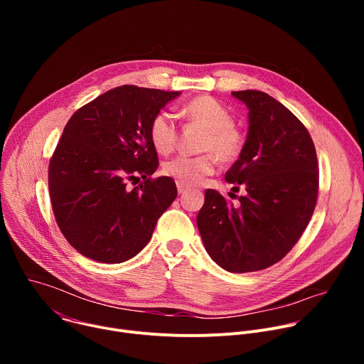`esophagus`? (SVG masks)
<instances>
[{
  "label": "esophagus",
  "mask_w": 364,
  "mask_h": 364,
  "mask_svg": "<svg viewBox=\"0 0 364 364\" xmlns=\"http://www.w3.org/2000/svg\"><path fill=\"white\" fill-rule=\"evenodd\" d=\"M177 190H178L180 194H183V193L187 191V187L184 184H181V183H177Z\"/></svg>",
  "instance_id": "obj_1"
}]
</instances>
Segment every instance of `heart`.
I'll return each instance as SVG.
<instances>
[{
    "label": "heart",
    "instance_id": "heart-1",
    "mask_svg": "<svg viewBox=\"0 0 364 364\" xmlns=\"http://www.w3.org/2000/svg\"><path fill=\"white\" fill-rule=\"evenodd\" d=\"M181 115L205 131L201 149L209 151L197 157H178L164 164V173L184 186H197L222 163H233L243 151L245 135L233 125L232 114L212 96H197L181 107ZM177 125L168 112H159L149 124V139L160 154H170L177 142Z\"/></svg>",
    "mask_w": 364,
    "mask_h": 364
}]
</instances>
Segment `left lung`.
Here are the masks:
<instances>
[{"label": "left lung", "mask_w": 364, "mask_h": 364, "mask_svg": "<svg viewBox=\"0 0 364 364\" xmlns=\"http://www.w3.org/2000/svg\"><path fill=\"white\" fill-rule=\"evenodd\" d=\"M232 96L247 108V135L236 163L225 176L243 187L233 204L205 190L197 215L204 247L228 272L265 269L292 249L314 213L318 163L313 139L281 102L261 90Z\"/></svg>", "instance_id": "obj_1"}]
</instances>
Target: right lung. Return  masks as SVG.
<instances>
[{
  "mask_svg": "<svg viewBox=\"0 0 364 364\" xmlns=\"http://www.w3.org/2000/svg\"><path fill=\"white\" fill-rule=\"evenodd\" d=\"M180 93L124 85L66 124L48 166V191L63 236L83 256L102 264L128 261L176 200L173 178H148L159 167L149 124ZM139 176L144 183L126 187Z\"/></svg>",
  "mask_w": 364,
  "mask_h": 364,
  "instance_id": "obj_1",
  "label": "right lung"
}]
</instances>
